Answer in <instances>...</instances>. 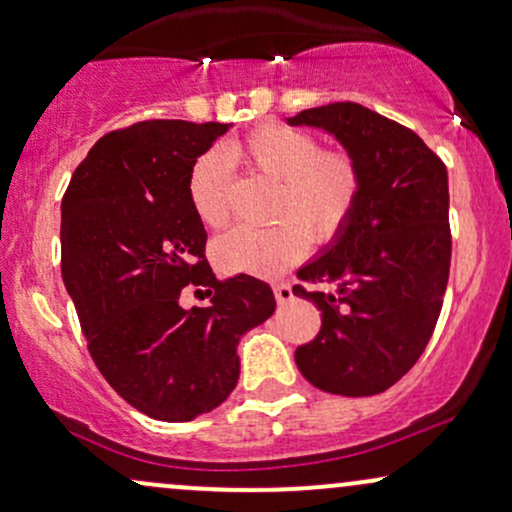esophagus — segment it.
I'll list each match as a JSON object with an SVG mask.
<instances>
[{
	"label": "esophagus",
	"mask_w": 512,
	"mask_h": 512,
	"mask_svg": "<svg viewBox=\"0 0 512 512\" xmlns=\"http://www.w3.org/2000/svg\"><path fill=\"white\" fill-rule=\"evenodd\" d=\"M274 296H276V303H279V305L293 301V286L286 284V281H281V284L274 286Z\"/></svg>",
	"instance_id": "34e87169"
}]
</instances>
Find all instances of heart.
I'll list each match as a JSON object with an SVG mask.
<instances>
[{
  "mask_svg": "<svg viewBox=\"0 0 512 512\" xmlns=\"http://www.w3.org/2000/svg\"><path fill=\"white\" fill-rule=\"evenodd\" d=\"M228 161L276 182L269 228H236L216 240L214 257L221 269L269 276L284 272L315 243H332L354 216L361 197V166L349 151L320 149L313 134L269 122L231 144ZM221 154H204L190 170L187 195L209 228H221L231 214V173ZM308 227V237L304 228Z\"/></svg>",
  "mask_w": 512,
  "mask_h": 512,
  "instance_id": "obj_1",
  "label": "heart"
}]
</instances>
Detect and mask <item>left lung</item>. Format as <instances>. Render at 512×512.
<instances>
[{
	"mask_svg": "<svg viewBox=\"0 0 512 512\" xmlns=\"http://www.w3.org/2000/svg\"><path fill=\"white\" fill-rule=\"evenodd\" d=\"M320 127L361 166L363 187L346 228L298 269L293 286L322 310L296 366L332 395L385 392L424 354L450 274L448 170L409 127L358 103H330L289 117Z\"/></svg>",
	"mask_w": 512,
	"mask_h": 512,
	"instance_id": "obj_1",
	"label": "left lung"
}]
</instances>
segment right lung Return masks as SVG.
Instances as JSON below:
<instances>
[{"label": "right lung", "instance_id": "add662e5", "mask_svg": "<svg viewBox=\"0 0 512 512\" xmlns=\"http://www.w3.org/2000/svg\"><path fill=\"white\" fill-rule=\"evenodd\" d=\"M221 122L146 120L93 144L62 199V279L93 363L110 387L158 421H192L231 395L240 337L274 313L269 284L219 281L187 195ZM187 283L212 303L185 311Z\"/></svg>", "mask_w": 512, "mask_h": 512}]
</instances>
